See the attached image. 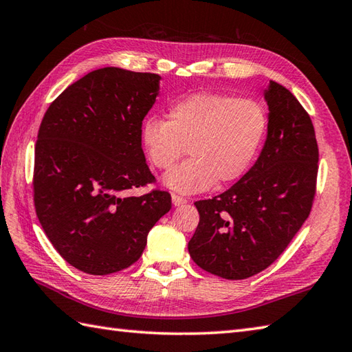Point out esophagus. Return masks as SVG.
<instances>
[{
  "mask_svg": "<svg viewBox=\"0 0 352 352\" xmlns=\"http://www.w3.org/2000/svg\"><path fill=\"white\" fill-rule=\"evenodd\" d=\"M188 203V199L186 198H183V197H180V195H172V204H174L175 207H180V206H183V204H186Z\"/></svg>",
  "mask_w": 352,
  "mask_h": 352,
  "instance_id": "obj_1",
  "label": "esophagus"
}]
</instances>
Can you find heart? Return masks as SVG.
Wrapping results in <instances>:
<instances>
[{
	"label": "heart",
	"instance_id": "heart-1",
	"mask_svg": "<svg viewBox=\"0 0 352 352\" xmlns=\"http://www.w3.org/2000/svg\"><path fill=\"white\" fill-rule=\"evenodd\" d=\"M267 130L265 107L256 100L201 92L172 104L168 121L151 116L140 140L155 168L169 169L188 151L190 159L166 172L163 184L184 195L227 184L250 169Z\"/></svg>",
	"mask_w": 352,
	"mask_h": 352
}]
</instances>
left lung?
I'll return each instance as SVG.
<instances>
[{
    "instance_id": "left-lung-1",
    "label": "left lung",
    "mask_w": 352,
    "mask_h": 352,
    "mask_svg": "<svg viewBox=\"0 0 352 352\" xmlns=\"http://www.w3.org/2000/svg\"><path fill=\"white\" fill-rule=\"evenodd\" d=\"M265 145L252 168L213 199L197 201L199 223L189 254L204 271L243 280L287 248L311 210L318 144L307 111L286 87L269 81Z\"/></svg>"
}]
</instances>
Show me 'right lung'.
<instances>
[{"mask_svg": "<svg viewBox=\"0 0 352 352\" xmlns=\"http://www.w3.org/2000/svg\"><path fill=\"white\" fill-rule=\"evenodd\" d=\"M162 77L121 68L89 72L52 101L34 148V207L57 252L91 275L131 266L155 222L170 210L168 192L131 197L154 182L142 149V121Z\"/></svg>", "mask_w": 352, "mask_h": 352, "instance_id": "obj_1", "label": "right lung"}]
</instances>
